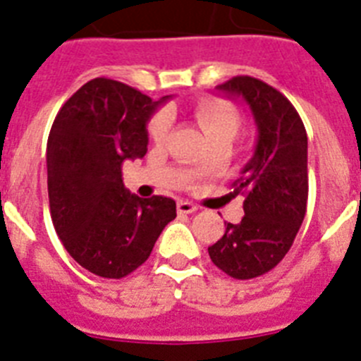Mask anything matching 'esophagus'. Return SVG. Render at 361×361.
Here are the masks:
<instances>
[{
	"label": "esophagus",
	"instance_id": "1",
	"mask_svg": "<svg viewBox=\"0 0 361 361\" xmlns=\"http://www.w3.org/2000/svg\"><path fill=\"white\" fill-rule=\"evenodd\" d=\"M176 209H178V212H180V214H192V212H196L197 207L194 203H190V201L181 200V201H178Z\"/></svg>",
	"mask_w": 361,
	"mask_h": 361
}]
</instances>
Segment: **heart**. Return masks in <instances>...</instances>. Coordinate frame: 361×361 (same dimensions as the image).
<instances>
[{
  "label": "heart",
  "instance_id": "obj_1",
  "mask_svg": "<svg viewBox=\"0 0 361 361\" xmlns=\"http://www.w3.org/2000/svg\"><path fill=\"white\" fill-rule=\"evenodd\" d=\"M192 116L197 126L209 136V140L226 138L232 140L243 126V118L230 102L219 99L197 100L192 106ZM171 131V115L158 111L151 116L147 124V135L152 142H164Z\"/></svg>",
  "mask_w": 361,
  "mask_h": 361
}]
</instances>
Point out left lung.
I'll list each match as a JSON object with an SVG mask.
<instances>
[{"label":"left lung","instance_id":"obj_1","mask_svg":"<svg viewBox=\"0 0 361 361\" xmlns=\"http://www.w3.org/2000/svg\"><path fill=\"white\" fill-rule=\"evenodd\" d=\"M217 90L243 97L257 124L253 158L233 181L245 196V216L225 223V235L209 246L214 264L239 281L268 274L290 252L307 204V135L293 104L255 77L237 75Z\"/></svg>","mask_w":361,"mask_h":361}]
</instances>
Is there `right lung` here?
I'll return each mask as SVG.
<instances>
[{
    "mask_svg": "<svg viewBox=\"0 0 361 361\" xmlns=\"http://www.w3.org/2000/svg\"><path fill=\"white\" fill-rule=\"evenodd\" d=\"M152 102L118 80L97 77L59 109L47 145L48 200L55 232L87 271L122 279L144 264L167 223L171 197H138L124 187L122 161L147 152Z\"/></svg>",
    "mask_w": 361,
    "mask_h": 361,
    "instance_id": "right-lung-1",
    "label": "right lung"
}]
</instances>
